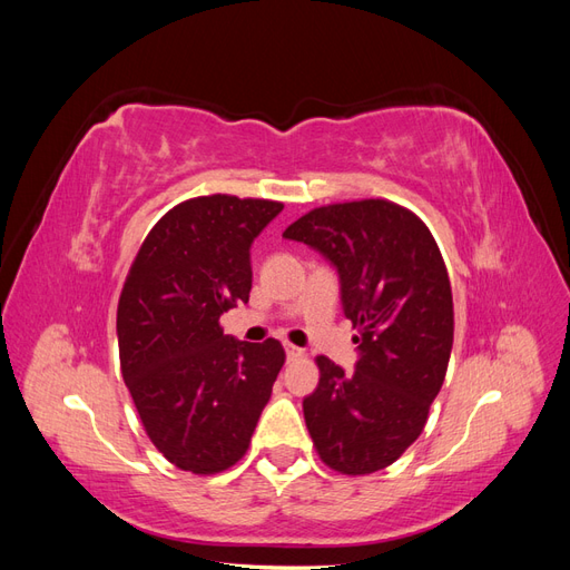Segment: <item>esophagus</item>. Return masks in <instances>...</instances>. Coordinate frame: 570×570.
<instances>
[{"mask_svg": "<svg viewBox=\"0 0 570 570\" xmlns=\"http://www.w3.org/2000/svg\"><path fill=\"white\" fill-rule=\"evenodd\" d=\"M285 354H287V358H289V361H295V358H302V356H304V350H299L297 344H289V342H285Z\"/></svg>", "mask_w": 570, "mask_h": 570, "instance_id": "obj_1", "label": "esophagus"}]
</instances>
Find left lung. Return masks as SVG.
<instances>
[{"instance_id":"1","label":"left lung","mask_w":570,"mask_h":570,"mask_svg":"<svg viewBox=\"0 0 570 570\" xmlns=\"http://www.w3.org/2000/svg\"><path fill=\"white\" fill-rule=\"evenodd\" d=\"M283 237L331 258L361 352L354 373L316 356L318 387L304 400L308 435L342 475L387 469L423 433L452 354V285L435 237L390 199L318 206Z\"/></svg>"}]
</instances>
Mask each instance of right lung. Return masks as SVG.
<instances>
[{
    "label": "right lung",
    "mask_w": 570,
    "mask_h": 570,
    "mask_svg": "<svg viewBox=\"0 0 570 570\" xmlns=\"http://www.w3.org/2000/svg\"><path fill=\"white\" fill-rule=\"evenodd\" d=\"M281 212L273 199H185L149 230L120 289V373L147 438L180 471L214 475L247 454L285 364L278 340L239 342L218 323L249 302V247Z\"/></svg>",
    "instance_id": "1"
}]
</instances>
